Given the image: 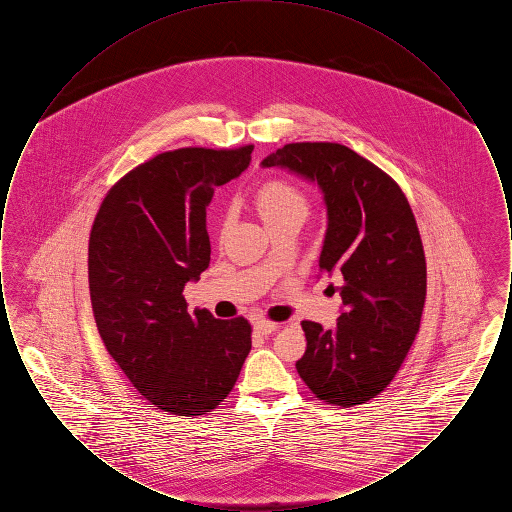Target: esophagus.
I'll use <instances>...</instances> for the list:
<instances>
[{
    "label": "esophagus",
    "mask_w": 512,
    "mask_h": 512,
    "mask_svg": "<svg viewBox=\"0 0 512 512\" xmlns=\"http://www.w3.org/2000/svg\"><path fill=\"white\" fill-rule=\"evenodd\" d=\"M276 324L274 322H270V320H265V318H259V320H255L253 322V330L257 332V334H261V336H268V334H272V332H276Z\"/></svg>",
    "instance_id": "esophagus-1"
}]
</instances>
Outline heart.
<instances>
[{
  "instance_id": "1",
  "label": "heart",
  "mask_w": 512,
  "mask_h": 512,
  "mask_svg": "<svg viewBox=\"0 0 512 512\" xmlns=\"http://www.w3.org/2000/svg\"><path fill=\"white\" fill-rule=\"evenodd\" d=\"M255 207L267 228L288 219H305L307 197L290 182L272 180L255 194Z\"/></svg>"
}]
</instances>
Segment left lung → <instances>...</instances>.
Segmentation results:
<instances>
[{"label":"left lung","instance_id":"1","mask_svg":"<svg viewBox=\"0 0 512 512\" xmlns=\"http://www.w3.org/2000/svg\"><path fill=\"white\" fill-rule=\"evenodd\" d=\"M261 167L318 186L326 207L318 267L343 280L338 324L301 322L307 349L295 368L330 405L366 403L388 388L420 328L426 261L411 205L386 172L340 144H288Z\"/></svg>","mask_w":512,"mask_h":512}]
</instances>
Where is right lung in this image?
<instances>
[{"instance_id":"right-lung-1","label":"right lung","mask_w":512,"mask_h":512,"mask_svg":"<svg viewBox=\"0 0 512 512\" xmlns=\"http://www.w3.org/2000/svg\"><path fill=\"white\" fill-rule=\"evenodd\" d=\"M253 146L161 153L105 195L88 247L99 336L132 386L161 411L211 413L251 351L245 318L188 311L184 286L209 267L207 205L238 178Z\"/></svg>"}]
</instances>
